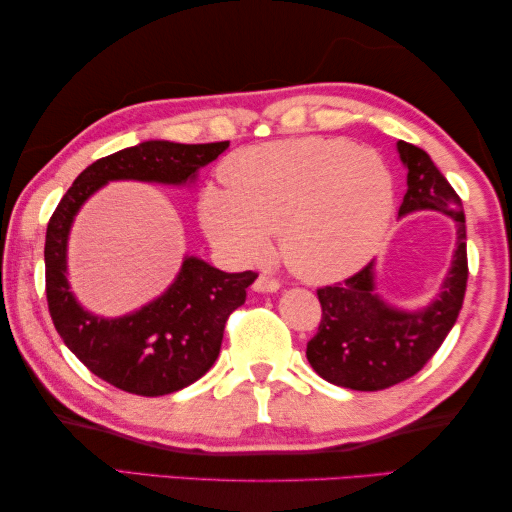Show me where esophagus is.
<instances>
[{
	"instance_id": "obj_1",
	"label": "esophagus",
	"mask_w": 512,
	"mask_h": 512,
	"mask_svg": "<svg viewBox=\"0 0 512 512\" xmlns=\"http://www.w3.org/2000/svg\"><path fill=\"white\" fill-rule=\"evenodd\" d=\"M281 288V283L276 281V279H272V276H265V274H261L256 279V283H254V290L256 292H276Z\"/></svg>"
}]
</instances>
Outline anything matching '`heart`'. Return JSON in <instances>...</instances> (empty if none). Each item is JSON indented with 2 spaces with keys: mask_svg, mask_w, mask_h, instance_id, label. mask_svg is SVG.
<instances>
[{
  "mask_svg": "<svg viewBox=\"0 0 512 512\" xmlns=\"http://www.w3.org/2000/svg\"><path fill=\"white\" fill-rule=\"evenodd\" d=\"M226 186L201 195L213 245L254 263L279 233V251L308 281L347 274L379 251L395 188L383 158L340 138H295L251 147L224 165Z\"/></svg>",
  "mask_w": 512,
  "mask_h": 512,
  "instance_id": "1",
  "label": "heart"
}]
</instances>
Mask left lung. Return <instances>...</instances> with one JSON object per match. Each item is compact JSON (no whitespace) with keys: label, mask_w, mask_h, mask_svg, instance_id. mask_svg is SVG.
<instances>
[{"label":"left lung","mask_w":512,"mask_h":512,"mask_svg":"<svg viewBox=\"0 0 512 512\" xmlns=\"http://www.w3.org/2000/svg\"><path fill=\"white\" fill-rule=\"evenodd\" d=\"M406 195L399 217L438 211L456 224V249L440 292L415 311L397 308L376 292L374 263L347 281L317 290L322 322L306 358L324 381L349 390H385L410 379L454 329L467 288V236L463 201L424 149L399 140Z\"/></svg>","instance_id":"1"}]
</instances>
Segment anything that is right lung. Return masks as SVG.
I'll return each instance as SVG.
<instances>
[{"mask_svg":"<svg viewBox=\"0 0 512 512\" xmlns=\"http://www.w3.org/2000/svg\"><path fill=\"white\" fill-rule=\"evenodd\" d=\"M226 147V140L206 145L145 140L99 158L74 179L47 224L45 281L56 331L92 374L131 395H170L211 370L224 324L245 304L247 288L258 274H229L197 256H183L177 279L161 297L120 317L95 315L79 304L67 281V240L74 217L111 181L192 186L201 167Z\"/></svg>","mask_w":512,"mask_h":512,"instance_id":"obj_1","label":"right lung"}]
</instances>
